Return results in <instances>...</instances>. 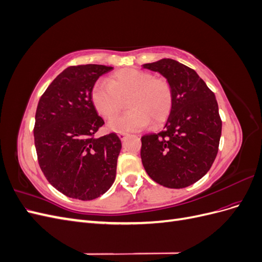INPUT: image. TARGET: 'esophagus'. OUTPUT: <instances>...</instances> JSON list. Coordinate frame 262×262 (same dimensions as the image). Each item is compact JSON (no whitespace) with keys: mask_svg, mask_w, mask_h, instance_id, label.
<instances>
[{"mask_svg":"<svg viewBox=\"0 0 262 262\" xmlns=\"http://www.w3.org/2000/svg\"><path fill=\"white\" fill-rule=\"evenodd\" d=\"M128 136H129L128 133H119V138H120L121 140H124Z\"/></svg>","mask_w":262,"mask_h":262,"instance_id":"obj_1","label":"esophagus"}]
</instances>
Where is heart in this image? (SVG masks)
Segmentation results:
<instances>
[{
  "mask_svg": "<svg viewBox=\"0 0 262 262\" xmlns=\"http://www.w3.org/2000/svg\"><path fill=\"white\" fill-rule=\"evenodd\" d=\"M128 101L129 113L108 124V128L125 133L143 130L154 122L160 124L168 118L172 108V91L165 78H155L145 71L126 69L110 76L108 82L94 84L91 99L96 112L112 120Z\"/></svg>",
  "mask_w": 262,
  "mask_h": 262,
  "instance_id": "heart-1",
  "label": "heart"
}]
</instances>
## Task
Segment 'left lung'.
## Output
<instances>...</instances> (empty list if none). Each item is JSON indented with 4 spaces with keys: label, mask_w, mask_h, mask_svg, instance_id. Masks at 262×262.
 <instances>
[{
    "label": "left lung",
    "mask_w": 262,
    "mask_h": 262,
    "mask_svg": "<svg viewBox=\"0 0 262 262\" xmlns=\"http://www.w3.org/2000/svg\"><path fill=\"white\" fill-rule=\"evenodd\" d=\"M143 69L167 80L173 101L164 130L142 137V164L157 184L186 188L209 171L217 154L222 121L215 95L194 70L176 60L162 59Z\"/></svg>",
    "instance_id": "left-lung-1"
}]
</instances>
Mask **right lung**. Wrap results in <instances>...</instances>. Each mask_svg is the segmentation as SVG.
<instances>
[{
    "mask_svg": "<svg viewBox=\"0 0 262 262\" xmlns=\"http://www.w3.org/2000/svg\"><path fill=\"white\" fill-rule=\"evenodd\" d=\"M113 67L67 68L38 102L35 146L50 184L67 196L93 200L113 186L121 141L116 133L95 138L104 124L91 99L94 84Z\"/></svg>",
    "mask_w": 262,
    "mask_h": 262,
    "instance_id": "1",
    "label": "right lung"
}]
</instances>
